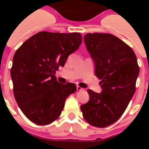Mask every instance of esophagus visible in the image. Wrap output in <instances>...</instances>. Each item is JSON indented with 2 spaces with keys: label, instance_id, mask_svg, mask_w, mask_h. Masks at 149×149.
I'll use <instances>...</instances> for the list:
<instances>
[{
  "label": "esophagus",
  "instance_id": "obj_1",
  "mask_svg": "<svg viewBox=\"0 0 149 149\" xmlns=\"http://www.w3.org/2000/svg\"><path fill=\"white\" fill-rule=\"evenodd\" d=\"M77 90L78 91H83V90H84V88H82L81 86H77Z\"/></svg>",
  "mask_w": 149,
  "mask_h": 149
}]
</instances>
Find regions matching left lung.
Masks as SVG:
<instances>
[{
	"instance_id": "1",
	"label": "left lung",
	"mask_w": 149,
	"mask_h": 149,
	"mask_svg": "<svg viewBox=\"0 0 149 149\" xmlns=\"http://www.w3.org/2000/svg\"><path fill=\"white\" fill-rule=\"evenodd\" d=\"M84 42L95 63L102 92L88 90L90 100L80 109L90 125L107 127L121 117L135 92L137 57L129 45L111 34L88 33Z\"/></svg>"
}]
</instances>
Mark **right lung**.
Wrapping results in <instances>:
<instances>
[{
  "label": "right lung",
  "mask_w": 149,
  "mask_h": 149,
  "mask_svg": "<svg viewBox=\"0 0 149 149\" xmlns=\"http://www.w3.org/2000/svg\"><path fill=\"white\" fill-rule=\"evenodd\" d=\"M80 33L40 31L15 52L10 76L17 105L31 122L45 125L60 116L74 84H59L55 76L68 56L78 49Z\"/></svg>",
  "instance_id": "obj_1"
}]
</instances>
